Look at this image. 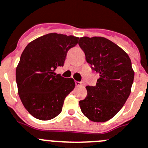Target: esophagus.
<instances>
[{
  "label": "esophagus",
  "mask_w": 148,
  "mask_h": 148,
  "mask_svg": "<svg viewBox=\"0 0 148 148\" xmlns=\"http://www.w3.org/2000/svg\"><path fill=\"white\" fill-rule=\"evenodd\" d=\"M75 85H76L77 86H81V85H82V82L81 81H75Z\"/></svg>",
  "instance_id": "esophagus-1"
}]
</instances>
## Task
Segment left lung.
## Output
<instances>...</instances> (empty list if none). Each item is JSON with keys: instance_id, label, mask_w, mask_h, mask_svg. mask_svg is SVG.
Instances as JSON below:
<instances>
[{"instance_id": "8db88e82", "label": "left lung", "mask_w": 148, "mask_h": 148, "mask_svg": "<svg viewBox=\"0 0 148 148\" xmlns=\"http://www.w3.org/2000/svg\"><path fill=\"white\" fill-rule=\"evenodd\" d=\"M78 45L91 69L100 74L96 86H86L87 96L79 101L81 110L92 121H108L123 108L131 93L134 78L131 59L104 37L84 36Z\"/></svg>"}]
</instances>
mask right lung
I'll use <instances>...</instances> for the list:
<instances>
[{"instance_id":"1","label":"right lung","mask_w":148,"mask_h":148,"mask_svg":"<svg viewBox=\"0 0 148 148\" xmlns=\"http://www.w3.org/2000/svg\"><path fill=\"white\" fill-rule=\"evenodd\" d=\"M78 42V37L51 33L30 42L22 53L16 69L18 93L35 118L49 120L62 112L65 97L75 84L54 71L63 67L68 51Z\"/></svg>"}]
</instances>
